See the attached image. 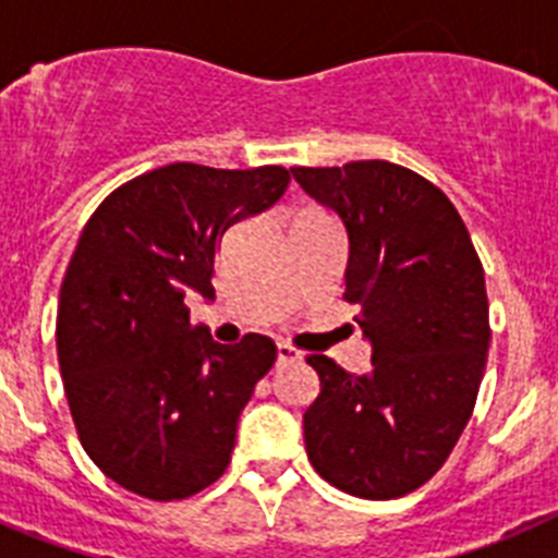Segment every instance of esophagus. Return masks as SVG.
Wrapping results in <instances>:
<instances>
[{
    "label": "esophagus",
    "instance_id": "esophagus-1",
    "mask_svg": "<svg viewBox=\"0 0 558 558\" xmlns=\"http://www.w3.org/2000/svg\"><path fill=\"white\" fill-rule=\"evenodd\" d=\"M299 357H302V352L290 347V343H284V340H279V343H276V363H293V360H299Z\"/></svg>",
    "mask_w": 558,
    "mask_h": 558
}]
</instances>
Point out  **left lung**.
I'll list each match as a JSON object with an SVG mask.
<instances>
[{
	"mask_svg": "<svg viewBox=\"0 0 558 558\" xmlns=\"http://www.w3.org/2000/svg\"><path fill=\"white\" fill-rule=\"evenodd\" d=\"M343 226V299L360 307L372 372L310 354L322 391L304 447L335 489L391 500L430 481L475 408L489 302L470 231L445 192L391 161L290 167Z\"/></svg>",
	"mask_w": 558,
	"mask_h": 558,
	"instance_id": "obj_1",
	"label": "left lung"
}]
</instances>
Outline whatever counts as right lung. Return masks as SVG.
Listing matches in <instances>:
<instances>
[{
	"label": "right lung",
	"mask_w": 558,
	"mask_h": 558,
	"mask_svg": "<svg viewBox=\"0 0 558 558\" xmlns=\"http://www.w3.org/2000/svg\"><path fill=\"white\" fill-rule=\"evenodd\" d=\"M288 184L284 167L175 161L113 190L88 218L58 299V363L83 450L122 489L184 500L229 466L276 347L256 332L223 347L190 322L184 299H215L223 234Z\"/></svg>",
	"instance_id": "add662e5"
}]
</instances>
